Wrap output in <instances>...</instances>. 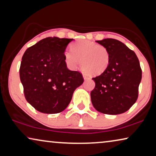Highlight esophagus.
I'll use <instances>...</instances> for the list:
<instances>
[{"label":"esophagus","instance_id":"obj_1","mask_svg":"<svg viewBox=\"0 0 156 156\" xmlns=\"http://www.w3.org/2000/svg\"><path fill=\"white\" fill-rule=\"evenodd\" d=\"M83 78H84L85 80H87V79H89V78H88L87 76H86L85 75H83Z\"/></svg>","mask_w":156,"mask_h":156}]
</instances>
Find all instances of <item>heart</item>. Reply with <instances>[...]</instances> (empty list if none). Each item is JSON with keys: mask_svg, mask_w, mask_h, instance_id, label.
Returning a JSON list of instances; mask_svg holds the SVG:
<instances>
[{"mask_svg": "<svg viewBox=\"0 0 156 156\" xmlns=\"http://www.w3.org/2000/svg\"><path fill=\"white\" fill-rule=\"evenodd\" d=\"M71 50L64 52L65 61L71 69H76L80 64L83 71L92 76L101 75L107 69L111 61L108 49L101 45L87 40L76 41Z\"/></svg>", "mask_w": 156, "mask_h": 156, "instance_id": "1", "label": "heart"}]
</instances>
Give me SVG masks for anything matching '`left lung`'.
Returning a JSON list of instances; mask_svg holds the SVG:
<instances>
[{
	"label": "left lung",
	"instance_id": "8db88e82",
	"mask_svg": "<svg viewBox=\"0 0 156 156\" xmlns=\"http://www.w3.org/2000/svg\"><path fill=\"white\" fill-rule=\"evenodd\" d=\"M108 49L111 61L106 70L92 78L95 87L90 93L99 112L117 115L126 112L137 100L142 71L134 51L113 38L97 41Z\"/></svg>",
	"mask_w": 156,
	"mask_h": 156
}]
</instances>
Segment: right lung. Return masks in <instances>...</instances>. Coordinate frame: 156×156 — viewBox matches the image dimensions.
Returning a JSON list of instances; mask_svg holds the SVG:
<instances>
[{
    "label": "right lung",
    "mask_w": 156,
    "mask_h": 156,
    "mask_svg": "<svg viewBox=\"0 0 156 156\" xmlns=\"http://www.w3.org/2000/svg\"><path fill=\"white\" fill-rule=\"evenodd\" d=\"M73 38L48 37L25 51L20 77L27 101L44 113H58L70 103L73 93L83 84L80 71H70L64 51Z\"/></svg>",
    "instance_id": "right-lung-1"
}]
</instances>
